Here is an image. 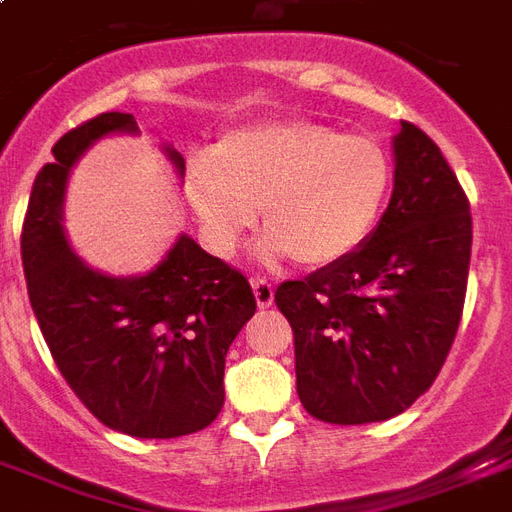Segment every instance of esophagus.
<instances>
[{"instance_id": "34e87169", "label": "esophagus", "mask_w": 512, "mask_h": 512, "mask_svg": "<svg viewBox=\"0 0 512 512\" xmlns=\"http://www.w3.org/2000/svg\"><path fill=\"white\" fill-rule=\"evenodd\" d=\"M252 290H255V300L260 308H268L273 303V284L265 279H252Z\"/></svg>"}]
</instances>
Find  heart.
I'll return each instance as SVG.
<instances>
[{"label": "heart", "mask_w": 512, "mask_h": 512, "mask_svg": "<svg viewBox=\"0 0 512 512\" xmlns=\"http://www.w3.org/2000/svg\"><path fill=\"white\" fill-rule=\"evenodd\" d=\"M392 185L373 136L338 134L314 120H273L225 136L187 163L185 187L209 247L233 255L257 209L265 257L330 265L360 247Z\"/></svg>", "instance_id": "1"}]
</instances>
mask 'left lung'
Returning a JSON list of instances; mask_svg holds the SVG:
<instances>
[{
    "instance_id": "left-lung-1",
    "label": "left lung",
    "mask_w": 512,
    "mask_h": 512,
    "mask_svg": "<svg viewBox=\"0 0 512 512\" xmlns=\"http://www.w3.org/2000/svg\"><path fill=\"white\" fill-rule=\"evenodd\" d=\"M473 249L470 201L443 152L400 123L395 190L381 222L341 260L276 290L295 335L298 397L327 424L411 408L446 362Z\"/></svg>"
}]
</instances>
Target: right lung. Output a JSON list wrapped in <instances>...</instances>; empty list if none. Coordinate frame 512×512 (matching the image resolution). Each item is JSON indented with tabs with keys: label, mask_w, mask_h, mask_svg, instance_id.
Instances as JSON below:
<instances>
[{
	"label": "right lung",
	"mask_w": 512,
	"mask_h": 512,
	"mask_svg": "<svg viewBox=\"0 0 512 512\" xmlns=\"http://www.w3.org/2000/svg\"><path fill=\"white\" fill-rule=\"evenodd\" d=\"M136 131L134 115L104 112L53 144L23 220V273L50 354L85 408L134 438H179L222 411L225 354L257 303L244 273L185 233L142 276H107L74 255L64 233L69 171L101 136ZM166 155L185 174L182 155Z\"/></svg>",
	"instance_id": "1"
}]
</instances>
